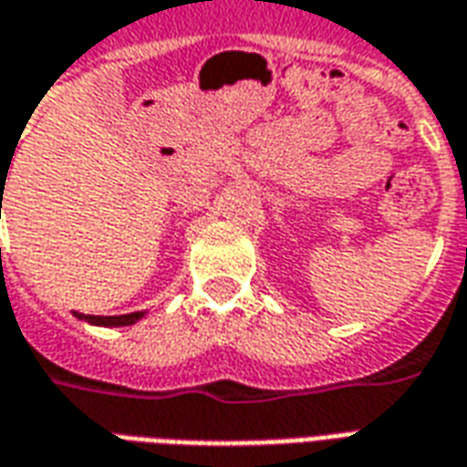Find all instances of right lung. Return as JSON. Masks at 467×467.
I'll list each match as a JSON object with an SVG mask.
<instances>
[{
	"mask_svg": "<svg viewBox=\"0 0 467 467\" xmlns=\"http://www.w3.org/2000/svg\"><path fill=\"white\" fill-rule=\"evenodd\" d=\"M79 320H87L92 325H105V327H122V325L137 323L144 313H130V315H82L75 313Z\"/></svg>",
	"mask_w": 467,
	"mask_h": 467,
	"instance_id": "obj_1",
	"label": "right lung"
}]
</instances>
